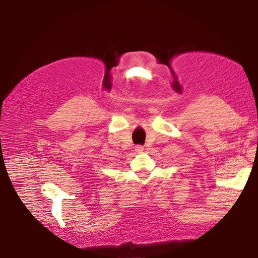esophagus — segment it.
Returning <instances> with one entry per match:
<instances>
[{
    "label": "esophagus",
    "instance_id": "obj_1",
    "mask_svg": "<svg viewBox=\"0 0 258 258\" xmlns=\"http://www.w3.org/2000/svg\"><path fill=\"white\" fill-rule=\"evenodd\" d=\"M135 151H136L138 154H141V153L144 152V147H143L142 145H137L136 148H135Z\"/></svg>",
    "mask_w": 258,
    "mask_h": 258
}]
</instances>
